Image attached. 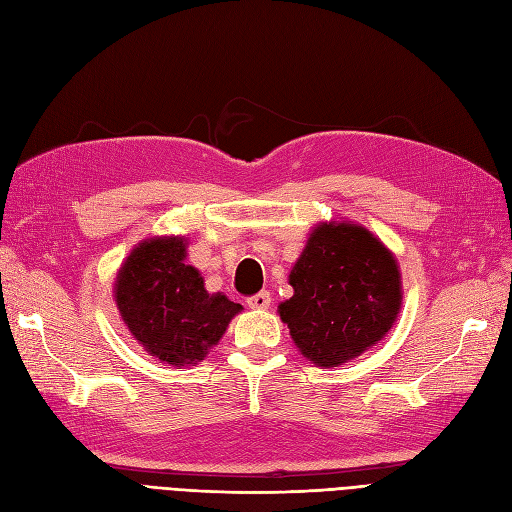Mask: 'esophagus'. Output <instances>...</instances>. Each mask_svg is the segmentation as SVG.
I'll list each match as a JSON object with an SVG mask.
<instances>
[{
    "label": "esophagus",
    "instance_id": "1",
    "mask_svg": "<svg viewBox=\"0 0 512 512\" xmlns=\"http://www.w3.org/2000/svg\"><path fill=\"white\" fill-rule=\"evenodd\" d=\"M269 305H271V294L267 290H262L254 294V297L247 299V307L252 309H269Z\"/></svg>",
    "mask_w": 512,
    "mask_h": 512
}]
</instances>
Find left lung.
I'll return each instance as SVG.
<instances>
[{"label":"left lung","instance_id":"obj_1","mask_svg":"<svg viewBox=\"0 0 512 512\" xmlns=\"http://www.w3.org/2000/svg\"><path fill=\"white\" fill-rule=\"evenodd\" d=\"M294 294L277 305L294 346L320 369L339 367L386 337L404 301L395 254L348 220L312 228L290 269Z\"/></svg>","mask_w":512,"mask_h":512}]
</instances>
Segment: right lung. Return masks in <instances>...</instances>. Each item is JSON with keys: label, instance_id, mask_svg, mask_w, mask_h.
<instances>
[{"label": "right lung", "instance_id": "add662e5", "mask_svg": "<svg viewBox=\"0 0 512 512\" xmlns=\"http://www.w3.org/2000/svg\"><path fill=\"white\" fill-rule=\"evenodd\" d=\"M188 237L143 239L121 262L115 303L138 346L162 363L185 369L205 361L241 305L207 292L200 271L185 265Z\"/></svg>", "mask_w": 512, "mask_h": 512}]
</instances>
